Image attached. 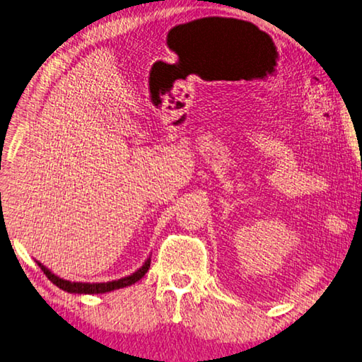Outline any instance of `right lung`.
I'll return each mask as SVG.
<instances>
[{"label": "right lung", "instance_id": "right-lung-1", "mask_svg": "<svg viewBox=\"0 0 362 362\" xmlns=\"http://www.w3.org/2000/svg\"><path fill=\"white\" fill-rule=\"evenodd\" d=\"M149 263L151 260H148L145 264L141 266L139 271H135L134 274L127 276V277H122L119 281H112V282H105V284H81V282H69V281H64V279H61L58 276L52 274V272L45 268L44 264H39V268L44 271V274L50 279V281L59 287L61 290H64L67 293H86V295H98V293H107V291H112V290H118V288H124L129 287V285L135 284L137 281L146 274L148 269H149Z\"/></svg>", "mask_w": 362, "mask_h": 362}]
</instances>
